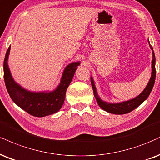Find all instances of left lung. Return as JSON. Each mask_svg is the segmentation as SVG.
Here are the masks:
<instances>
[{"mask_svg":"<svg viewBox=\"0 0 160 160\" xmlns=\"http://www.w3.org/2000/svg\"><path fill=\"white\" fill-rule=\"evenodd\" d=\"M149 42V41H148ZM149 45L151 49L153 51V59H152V72H151V78L150 79L149 82H148L147 86H146L144 91L140 94L139 95H138L137 97L135 98L129 100V101L121 102V103H110L108 102H106L102 101L100 98V97L98 95L97 90H96V87L95 86V82H94L93 78L91 77V83L92 88H93L94 92V95L98 103L99 107L101 109H103V110L108 112L109 113H112V114H117V115H122V114H126V113L130 112L135 109L136 108L139 106L141 103H143L146 99L148 98V97L149 96L150 93L152 91V88L153 87L155 82V78H156V68H155V62H156V59H155V55L154 52H153V48L149 42Z\"/></svg>","mask_w":160,"mask_h":160,"instance_id":"obj_1","label":"left lung"}]
</instances>
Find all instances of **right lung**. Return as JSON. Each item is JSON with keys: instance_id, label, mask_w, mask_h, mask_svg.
<instances>
[{"instance_id": "1", "label": "right lung", "mask_w": 160, "mask_h": 160, "mask_svg": "<svg viewBox=\"0 0 160 160\" xmlns=\"http://www.w3.org/2000/svg\"><path fill=\"white\" fill-rule=\"evenodd\" d=\"M10 46L3 61V78L9 96L15 104L36 117H44L57 112L63 105L67 88L72 82L80 62L68 65L63 72L61 81L53 92H32L24 89L13 80L8 66Z\"/></svg>"}]
</instances>
